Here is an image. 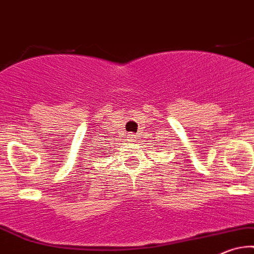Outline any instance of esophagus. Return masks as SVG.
Wrapping results in <instances>:
<instances>
[{
	"label": "esophagus",
	"mask_w": 254,
	"mask_h": 254,
	"mask_svg": "<svg viewBox=\"0 0 254 254\" xmlns=\"http://www.w3.org/2000/svg\"><path fill=\"white\" fill-rule=\"evenodd\" d=\"M127 138H129V139H127V140H130V142H131V140H133L136 137H134V134H129V136H127Z\"/></svg>",
	"instance_id": "34e87169"
}]
</instances>
